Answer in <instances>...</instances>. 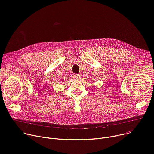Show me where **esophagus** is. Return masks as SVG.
Segmentation results:
<instances>
[{
    "label": "esophagus",
    "instance_id": "obj_1",
    "mask_svg": "<svg viewBox=\"0 0 154 154\" xmlns=\"http://www.w3.org/2000/svg\"><path fill=\"white\" fill-rule=\"evenodd\" d=\"M74 77L75 79L79 80L80 78V75H79V74H74Z\"/></svg>",
    "mask_w": 154,
    "mask_h": 154
}]
</instances>
